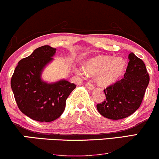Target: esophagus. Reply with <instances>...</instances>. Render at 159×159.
<instances>
[{
	"instance_id": "1",
	"label": "esophagus",
	"mask_w": 159,
	"mask_h": 159,
	"mask_svg": "<svg viewBox=\"0 0 159 159\" xmlns=\"http://www.w3.org/2000/svg\"><path fill=\"white\" fill-rule=\"evenodd\" d=\"M85 85H86V87H87L88 89H94V88L93 84H91V83H88V82H87V83L85 84Z\"/></svg>"
}]
</instances>
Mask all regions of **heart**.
I'll use <instances>...</instances> for the list:
<instances>
[{
	"mask_svg": "<svg viewBox=\"0 0 159 159\" xmlns=\"http://www.w3.org/2000/svg\"><path fill=\"white\" fill-rule=\"evenodd\" d=\"M125 61L121 57L98 55L85 63L84 67L75 68L76 73L81 75H96V81L100 86H106L114 83L121 77L125 70Z\"/></svg>",
	"mask_w": 159,
	"mask_h": 159,
	"instance_id": "heart-1",
	"label": "heart"
}]
</instances>
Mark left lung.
<instances>
[{
	"label": "left lung",
	"mask_w": 159,
	"mask_h": 159,
	"mask_svg": "<svg viewBox=\"0 0 159 159\" xmlns=\"http://www.w3.org/2000/svg\"><path fill=\"white\" fill-rule=\"evenodd\" d=\"M128 59L124 77L104 89L106 99L97 104L98 112L108 119L121 120L134 113L141 105L149 84L150 76L143 61L133 53Z\"/></svg>",
	"instance_id": "left-lung-1"
}]
</instances>
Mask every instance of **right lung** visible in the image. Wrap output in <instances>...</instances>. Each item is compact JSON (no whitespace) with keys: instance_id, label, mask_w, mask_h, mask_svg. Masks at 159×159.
Segmentation results:
<instances>
[{"instance_id":"1","label":"right lung","mask_w":159,"mask_h":159,"mask_svg":"<svg viewBox=\"0 0 159 159\" xmlns=\"http://www.w3.org/2000/svg\"><path fill=\"white\" fill-rule=\"evenodd\" d=\"M56 48L44 45L18 62L11 87L18 108L31 119L52 122L65 111L66 100L76 87L66 80L48 84L41 78L44 67L53 60Z\"/></svg>"}]
</instances>
